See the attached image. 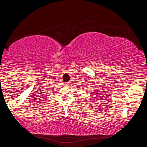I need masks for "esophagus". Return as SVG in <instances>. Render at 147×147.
Returning a JSON list of instances; mask_svg holds the SVG:
<instances>
[{
    "mask_svg": "<svg viewBox=\"0 0 147 147\" xmlns=\"http://www.w3.org/2000/svg\"><path fill=\"white\" fill-rule=\"evenodd\" d=\"M64 84H65V86H68L69 85V82H65V83H64Z\"/></svg>",
    "mask_w": 147,
    "mask_h": 147,
    "instance_id": "34e87169",
    "label": "esophagus"
}]
</instances>
